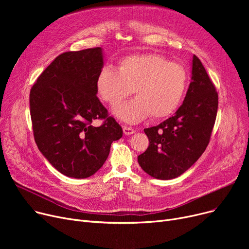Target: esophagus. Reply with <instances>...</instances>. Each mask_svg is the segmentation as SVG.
Returning <instances> with one entry per match:
<instances>
[{
    "instance_id": "1",
    "label": "esophagus",
    "mask_w": 249,
    "mask_h": 249,
    "mask_svg": "<svg viewBox=\"0 0 249 249\" xmlns=\"http://www.w3.org/2000/svg\"><path fill=\"white\" fill-rule=\"evenodd\" d=\"M123 132L125 135H131L135 132V130L131 127H127V126H124L123 127Z\"/></svg>"
}]
</instances>
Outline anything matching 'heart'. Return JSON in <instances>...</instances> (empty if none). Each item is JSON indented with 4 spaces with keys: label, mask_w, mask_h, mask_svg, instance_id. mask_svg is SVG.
I'll return each mask as SVG.
<instances>
[{
    "label": "heart",
    "mask_w": 249,
    "mask_h": 249,
    "mask_svg": "<svg viewBox=\"0 0 249 249\" xmlns=\"http://www.w3.org/2000/svg\"><path fill=\"white\" fill-rule=\"evenodd\" d=\"M189 82L184 65L169 62L161 55L145 53L125 56L118 63V71L104 67L98 73L99 97L116 106L134 94L137 98L115 108L118 118L136 123L150 115L161 119L173 114L180 104Z\"/></svg>",
    "instance_id": "obj_1"
}]
</instances>
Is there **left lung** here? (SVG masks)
<instances>
[{"label": "left lung", "mask_w": 249, "mask_h": 249, "mask_svg": "<svg viewBox=\"0 0 249 249\" xmlns=\"http://www.w3.org/2000/svg\"><path fill=\"white\" fill-rule=\"evenodd\" d=\"M218 93L201 60L193 56L192 82L184 103L158 126L145 128L147 149L138 163L149 176L160 179L184 174L206 150L216 121Z\"/></svg>", "instance_id": "1"}]
</instances>
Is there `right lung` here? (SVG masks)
Returning <instances> with one entry per match:
<instances>
[{
	"mask_svg": "<svg viewBox=\"0 0 249 249\" xmlns=\"http://www.w3.org/2000/svg\"><path fill=\"white\" fill-rule=\"evenodd\" d=\"M100 47L67 51L38 76L29 96L36 144L62 175L86 178L106 161L122 127L97 97L96 80L103 68ZM100 120L102 124L94 126Z\"/></svg>",
	"mask_w": 249,
	"mask_h": 249,
	"instance_id": "add662e5",
	"label": "right lung"
}]
</instances>
